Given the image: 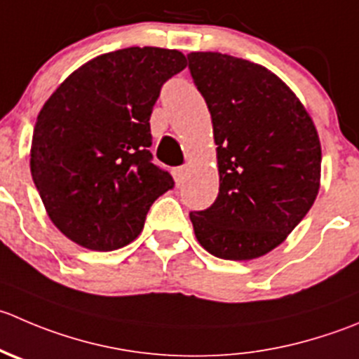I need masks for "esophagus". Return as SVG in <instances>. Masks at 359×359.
<instances>
[{"label":"esophagus","instance_id":"34e87169","mask_svg":"<svg viewBox=\"0 0 359 359\" xmlns=\"http://www.w3.org/2000/svg\"><path fill=\"white\" fill-rule=\"evenodd\" d=\"M186 173H187L186 166H179V168L173 170V177H175L177 186H180V184L184 182V179H186Z\"/></svg>","mask_w":359,"mask_h":359}]
</instances>
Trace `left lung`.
<instances>
[{
  "mask_svg": "<svg viewBox=\"0 0 359 359\" xmlns=\"http://www.w3.org/2000/svg\"><path fill=\"white\" fill-rule=\"evenodd\" d=\"M217 145L219 194L191 212L194 235L221 259L261 257L307 215L321 186L314 121L286 82L264 66L221 52H191Z\"/></svg>",
  "mask_w": 359,
  "mask_h": 359,
  "instance_id": "obj_1",
  "label": "left lung"
}]
</instances>
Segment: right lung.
Segmentation results:
<instances>
[{"mask_svg":"<svg viewBox=\"0 0 359 359\" xmlns=\"http://www.w3.org/2000/svg\"><path fill=\"white\" fill-rule=\"evenodd\" d=\"M186 66L179 50L121 48L75 69L41 107L31 175L47 215L72 242L102 252L128 245L173 187L151 163L149 119L163 83Z\"/></svg>","mask_w":359,"mask_h":359,"instance_id":"add662e5","label":"right lung"}]
</instances>
